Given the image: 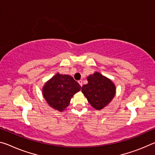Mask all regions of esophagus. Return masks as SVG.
<instances>
[{
  "label": "esophagus",
  "instance_id": "1",
  "mask_svg": "<svg viewBox=\"0 0 155 155\" xmlns=\"http://www.w3.org/2000/svg\"><path fill=\"white\" fill-rule=\"evenodd\" d=\"M78 83H79V85H81V86H82V85H83V81H82L81 80H79V81H78Z\"/></svg>",
  "mask_w": 155,
  "mask_h": 155
}]
</instances>
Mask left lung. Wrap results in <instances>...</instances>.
<instances>
[{
	"instance_id": "left-lung-1",
	"label": "left lung",
	"mask_w": 155,
	"mask_h": 155,
	"mask_svg": "<svg viewBox=\"0 0 155 155\" xmlns=\"http://www.w3.org/2000/svg\"><path fill=\"white\" fill-rule=\"evenodd\" d=\"M87 84L81 88V92L90 104L97 110L106 107L116 94V86L110 78L95 72L87 77Z\"/></svg>"
}]
</instances>
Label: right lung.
<instances>
[{"instance_id":"right-lung-1","label":"right lung","mask_w":155,"mask_h":155,"mask_svg":"<svg viewBox=\"0 0 155 155\" xmlns=\"http://www.w3.org/2000/svg\"><path fill=\"white\" fill-rule=\"evenodd\" d=\"M80 90L81 85L72 77L58 72L44 84L42 93L51 107L63 112L70 104L73 96Z\"/></svg>"}]
</instances>
